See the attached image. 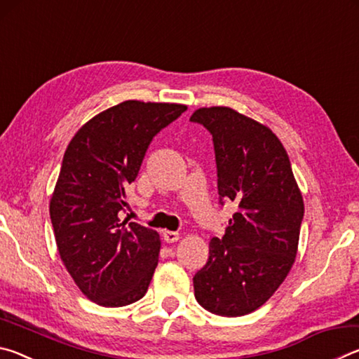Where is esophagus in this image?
<instances>
[{"instance_id": "34e87169", "label": "esophagus", "mask_w": 359, "mask_h": 359, "mask_svg": "<svg viewBox=\"0 0 359 359\" xmlns=\"http://www.w3.org/2000/svg\"><path fill=\"white\" fill-rule=\"evenodd\" d=\"M163 239L166 242H177L180 239V234L175 233V231H165L163 233Z\"/></svg>"}]
</instances>
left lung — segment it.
Instances as JSON below:
<instances>
[{
    "mask_svg": "<svg viewBox=\"0 0 359 359\" xmlns=\"http://www.w3.org/2000/svg\"><path fill=\"white\" fill-rule=\"evenodd\" d=\"M212 135L220 203L236 210L193 277L194 297L222 317L247 315L269 299L294 263L304 201L287 150L267 126L231 107L190 117Z\"/></svg>",
    "mask_w": 359,
    "mask_h": 359,
    "instance_id": "left-lung-1",
    "label": "left lung"
}]
</instances>
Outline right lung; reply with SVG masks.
I'll return each mask as SVG.
<instances>
[{
    "label": "right lung",
    "mask_w": 359,
    "mask_h": 359,
    "mask_svg": "<svg viewBox=\"0 0 359 359\" xmlns=\"http://www.w3.org/2000/svg\"><path fill=\"white\" fill-rule=\"evenodd\" d=\"M184 104L123 101L88 120L65 151L50 199L60 258L79 290L100 306L141 299L158 264L156 231L121 220L126 187L158 133Z\"/></svg>",
    "instance_id": "right-lung-1"
}]
</instances>
